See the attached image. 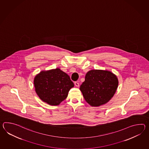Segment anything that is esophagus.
Returning a JSON list of instances; mask_svg holds the SVG:
<instances>
[{"instance_id":"esophagus-1","label":"esophagus","mask_w":149,"mask_h":149,"mask_svg":"<svg viewBox=\"0 0 149 149\" xmlns=\"http://www.w3.org/2000/svg\"><path fill=\"white\" fill-rule=\"evenodd\" d=\"M74 84H75V86L76 87H79V82H75L74 83Z\"/></svg>"}]
</instances>
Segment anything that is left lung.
<instances>
[{"label":"left lung","instance_id":"obj_1","mask_svg":"<svg viewBox=\"0 0 149 149\" xmlns=\"http://www.w3.org/2000/svg\"><path fill=\"white\" fill-rule=\"evenodd\" d=\"M117 76L107 70H93L88 72L79 90L87 103L98 107L108 103L118 88Z\"/></svg>","mask_w":149,"mask_h":149}]
</instances>
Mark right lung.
I'll return each mask as SVG.
<instances>
[{
  "label": "right lung",
  "instance_id": "obj_1",
  "mask_svg": "<svg viewBox=\"0 0 149 149\" xmlns=\"http://www.w3.org/2000/svg\"><path fill=\"white\" fill-rule=\"evenodd\" d=\"M35 91L40 99L50 105H59L74 86L70 77L59 68L42 70L33 79Z\"/></svg>",
  "mask_w": 149,
  "mask_h": 149
}]
</instances>
